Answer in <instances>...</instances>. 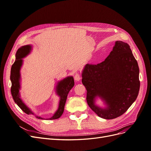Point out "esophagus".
<instances>
[{"label": "esophagus", "instance_id": "esophagus-1", "mask_svg": "<svg viewBox=\"0 0 151 151\" xmlns=\"http://www.w3.org/2000/svg\"><path fill=\"white\" fill-rule=\"evenodd\" d=\"M81 76L79 73H76V74H75V76H74V79L76 81H79L81 80Z\"/></svg>", "mask_w": 151, "mask_h": 151}]
</instances>
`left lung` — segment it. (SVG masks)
I'll use <instances>...</instances> for the list:
<instances>
[{"label":"left lung","mask_w":151,"mask_h":151,"mask_svg":"<svg viewBox=\"0 0 151 151\" xmlns=\"http://www.w3.org/2000/svg\"><path fill=\"white\" fill-rule=\"evenodd\" d=\"M139 68L129 45L115 42L104 61L98 64L88 63L83 72L82 83L87 90L89 106L104 119L122 115L137 98L140 89ZM103 98L108 104L102 109L94 104L95 98Z\"/></svg>","instance_id":"8db88e82"}]
</instances>
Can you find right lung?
Segmentation results:
<instances>
[{"mask_svg":"<svg viewBox=\"0 0 151 151\" xmlns=\"http://www.w3.org/2000/svg\"><path fill=\"white\" fill-rule=\"evenodd\" d=\"M31 50L30 45H26V46L21 47L19 49H18L16 53V59L14 63H13L11 70V92L12 96L13 98L14 101L18 105L22 111L25 113L29 115V114H33V113L31 111L30 109L27 107L26 105L21 101V99L19 98V70L21 66L22 65V58L28 55ZM74 86V81L72 77H68L65 79L62 80L60 83H58L57 86V92L58 96H60V103H59V107L58 110L56 113L54 114V115L48 118L49 120H55L60 118L64 111V107L65 102L67 98V95L70 90L73 88ZM36 118L38 119H43L42 118L36 116Z\"/></svg>","mask_w":151,"mask_h":151,"instance_id":"obj_1","label":"right lung"}]
</instances>
